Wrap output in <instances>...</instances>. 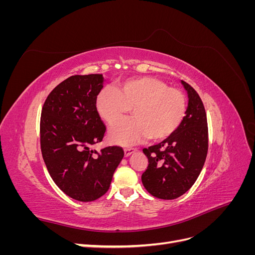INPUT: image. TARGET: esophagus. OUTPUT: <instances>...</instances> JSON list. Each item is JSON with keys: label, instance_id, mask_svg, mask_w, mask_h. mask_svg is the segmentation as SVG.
I'll return each instance as SVG.
<instances>
[{"label": "esophagus", "instance_id": "1", "mask_svg": "<svg viewBox=\"0 0 255 255\" xmlns=\"http://www.w3.org/2000/svg\"><path fill=\"white\" fill-rule=\"evenodd\" d=\"M136 150H137V149H135V148H126V149H125V155H126V156H129L130 154L136 152Z\"/></svg>", "mask_w": 255, "mask_h": 255}]
</instances>
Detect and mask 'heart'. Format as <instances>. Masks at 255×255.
<instances>
[{"mask_svg":"<svg viewBox=\"0 0 255 255\" xmlns=\"http://www.w3.org/2000/svg\"><path fill=\"white\" fill-rule=\"evenodd\" d=\"M100 117L114 126L132 110L134 118L112 128L111 139L128 145L148 137L164 140L179 128L186 114V99L183 92L152 76L128 79L118 86L100 91L96 100Z\"/></svg>","mask_w":255,"mask_h":255,"instance_id":"b5f03b06","label":"heart"}]
</instances>
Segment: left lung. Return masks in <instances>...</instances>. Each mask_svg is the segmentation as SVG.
<instances>
[{
	"instance_id": "1",
	"label": "left lung",
	"mask_w": 255,
	"mask_h": 255,
	"mask_svg": "<svg viewBox=\"0 0 255 255\" xmlns=\"http://www.w3.org/2000/svg\"><path fill=\"white\" fill-rule=\"evenodd\" d=\"M188 106L181 126L161 142L142 151L148 167L141 175L144 188L158 199L172 200L190 189L201 172L208 150L206 113L201 98L182 81Z\"/></svg>"
}]
</instances>
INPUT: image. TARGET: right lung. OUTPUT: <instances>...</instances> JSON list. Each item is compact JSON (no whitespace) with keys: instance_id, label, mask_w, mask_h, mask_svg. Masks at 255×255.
<instances>
[{"instance_id":"1","label":"right lung","mask_w":255,"mask_h":255,"mask_svg":"<svg viewBox=\"0 0 255 255\" xmlns=\"http://www.w3.org/2000/svg\"><path fill=\"white\" fill-rule=\"evenodd\" d=\"M102 74L72 75L54 88L42 106L40 148L44 164L57 186L82 202L109 190L116 168L125 155L118 145L100 152L106 127L96 109L103 88Z\"/></svg>"}]
</instances>
